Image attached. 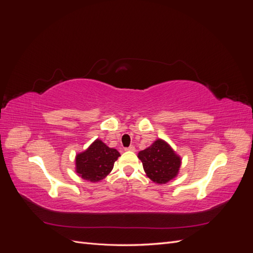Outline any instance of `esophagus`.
<instances>
[{"instance_id": "obj_1", "label": "esophagus", "mask_w": 253, "mask_h": 253, "mask_svg": "<svg viewBox=\"0 0 253 253\" xmlns=\"http://www.w3.org/2000/svg\"><path fill=\"white\" fill-rule=\"evenodd\" d=\"M125 150H126V151H132V152H134V151H135V147H134V145H129V147L126 148Z\"/></svg>"}]
</instances>
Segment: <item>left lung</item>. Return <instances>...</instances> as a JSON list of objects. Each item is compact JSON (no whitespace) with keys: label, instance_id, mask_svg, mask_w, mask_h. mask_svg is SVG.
<instances>
[{"label":"left lung","instance_id":"left-lung-1","mask_svg":"<svg viewBox=\"0 0 253 253\" xmlns=\"http://www.w3.org/2000/svg\"><path fill=\"white\" fill-rule=\"evenodd\" d=\"M138 158L148 177L159 185L176 177L181 165L180 157L163 139H157L151 147L140 151Z\"/></svg>","mask_w":253,"mask_h":253}]
</instances>
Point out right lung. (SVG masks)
Here are the masks:
<instances>
[{"instance_id": "obj_1", "label": "right lung", "mask_w": 253, "mask_h": 253, "mask_svg": "<svg viewBox=\"0 0 253 253\" xmlns=\"http://www.w3.org/2000/svg\"><path fill=\"white\" fill-rule=\"evenodd\" d=\"M119 156L116 149L109 148L101 140L96 139L85 151L76 156V172L83 179L97 182L111 173Z\"/></svg>"}]
</instances>
